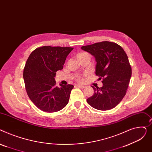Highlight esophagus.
Returning a JSON list of instances; mask_svg holds the SVG:
<instances>
[{"instance_id":"obj_1","label":"esophagus","mask_w":152,"mask_h":152,"mask_svg":"<svg viewBox=\"0 0 152 152\" xmlns=\"http://www.w3.org/2000/svg\"><path fill=\"white\" fill-rule=\"evenodd\" d=\"M75 86L76 87H78V88H85V86L84 85H75Z\"/></svg>"}]
</instances>
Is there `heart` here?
Listing matches in <instances>:
<instances>
[{"instance_id": "b5f03b06", "label": "heart", "mask_w": 152, "mask_h": 152, "mask_svg": "<svg viewBox=\"0 0 152 152\" xmlns=\"http://www.w3.org/2000/svg\"><path fill=\"white\" fill-rule=\"evenodd\" d=\"M85 54H86V53H80V54H78V55H77V57H78V56H81V55H85ZM77 80L78 82H83V80H84L83 77H82V76H78V77H77Z\"/></svg>"}]
</instances>
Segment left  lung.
Listing matches in <instances>:
<instances>
[{
    "mask_svg": "<svg viewBox=\"0 0 152 152\" xmlns=\"http://www.w3.org/2000/svg\"><path fill=\"white\" fill-rule=\"evenodd\" d=\"M81 48L94 56L96 75L102 80L101 88L92 86L94 94L86 99L93 108L107 110L114 108L126 93L132 70L125 51L119 45L104 41Z\"/></svg>",
    "mask_w": 152,
    "mask_h": 152,
    "instance_id": "obj_1",
    "label": "left lung"
}]
</instances>
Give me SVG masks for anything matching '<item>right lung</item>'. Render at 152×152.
Segmentation results:
<instances>
[{
    "label": "right lung",
    "instance_id": "1",
    "mask_svg": "<svg viewBox=\"0 0 152 152\" xmlns=\"http://www.w3.org/2000/svg\"><path fill=\"white\" fill-rule=\"evenodd\" d=\"M72 47L43 46L34 50L26 61L23 78L29 99L40 110L55 112L65 107L72 85H56L55 77L63 69Z\"/></svg>",
    "mask_w": 152,
    "mask_h": 152
}]
</instances>
